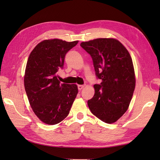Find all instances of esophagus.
Wrapping results in <instances>:
<instances>
[{"label": "esophagus", "mask_w": 160, "mask_h": 160, "mask_svg": "<svg viewBox=\"0 0 160 160\" xmlns=\"http://www.w3.org/2000/svg\"><path fill=\"white\" fill-rule=\"evenodd\" d=\"M84 87V85H81V84H80V85H78V90H79V91L82 90Z\"/></svg>", "instance_id": "obj_1"}]
</instances>
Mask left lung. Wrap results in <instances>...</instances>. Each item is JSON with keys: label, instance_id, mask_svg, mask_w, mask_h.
<instances>
[{"label": "left lung", "instance_id": "obj_1", "mask_svg": "<svg viewBox=\"0 0 160 160\" xmlns=\"http://www.w3.org/2000/svg\"><path fill=\"white\" fill-rule=\"evenodd\" d=\"M92 58L96 76L102 80L94 87L93 97L87 102L91 113L105 123L116 122L127 111L135 87L131 57L114 38H97L81 42Z\"/></svg>", "mask_w": 160, "mask_h": 160}]
</instances>
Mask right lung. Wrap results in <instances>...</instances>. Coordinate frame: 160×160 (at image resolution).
Masks as SVG:
<instances>
[{
    "label": "right lung",
    "instance_id": "right-lung-1",
    "mask_svg": "<svg viewBox=\"0 0 160 160\" xmlns=\"http://www.w3.org/2000/svg\"><path fill=\"white\" fill-rule=\"evenodd\" d=\"M78 41L45 40L38 44L27 62L24 84L30 106L42 122L53 125L69 113L78 93L76 84L60 83L57 72Z\"/></svg>",
    "mask_w": 160,
    "mask_h": 160
}]
</instances>
